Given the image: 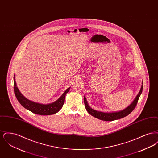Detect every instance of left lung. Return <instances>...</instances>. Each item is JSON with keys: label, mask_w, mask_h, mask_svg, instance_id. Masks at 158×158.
<instances>
[{"label": "left lung", "mask_w": 158, "mask_h": 158, "mask_svg": "<svg viewBox=\"0 0 158 158\" xmlns=\"http://www.w3.org/2000/svg\"><path fill=\"white\" fill-rule=\"evenodd\" d=\"M142 90H143V85L142 86L139 93L137 95L136 98L133 101V102L130 104V105H129L127 108H126V109L120 111L119 112L110 113H103V112H100V111H96L95 110H93L88 105L85 97H84V103L85 105V108H86V111L89 113L91 115H92L93 117H94L97 118H98L101 120L106 121H111L118 120V119L122 118L124 117H126L127 115L130 114L133 111V110L135 108L136 105L137 104V102H138L139 97L142 92Z\"/></svg>", "instance_id": "8db88e82"}]
</instances>
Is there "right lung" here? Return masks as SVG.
<instances>
[{
    "label": "right lung",
    "mask_w": 158,
    "mask_h": 158,
    "mask_svg": "<svg viewBox=\"0 0 158 158\" xmlns=\"http://www.w3.org/2000/svg\"><path fill=\"white\" fill-rule=\"evenodd\" d=\"M14 78V89L15 96L17 98L18 101H19V102L23 105L25 108L30 111L32 113L38 114V115H52L54 114H56L58 111H59L64 104L65 96L70 89V88L69 87L68 89L63 94V95L60 97V98L54 102L49 104H41L31 101L30 100L27 99L25 97H24L16 86V84L15 81V75Z\"/></svg>",
    "instance_id": "right-lung-1"
}]
</instances>
